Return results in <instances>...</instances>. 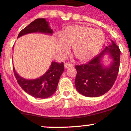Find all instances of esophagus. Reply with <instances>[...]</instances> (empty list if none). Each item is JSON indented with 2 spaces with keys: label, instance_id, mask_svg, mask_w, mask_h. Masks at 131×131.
I'll use <instances>...</instances> for the list:
<instances>
[{
  "label": "esophagus",
  "instance_id": "obj_1",
  "mask_svg": "<svg viewBox=\"0 0 131 131\" xmlns=\"http://www.w3.org/2000/svg\"><path fill=\"white\" fill-rule=\"evenodd\" d=\"M73 65L72 64V63H66L64 64V67L66 68V69L71 68V67H73Z\"/></svg>",
  "mask_w": 131,
  "mask_h": 131
}]
</instances>
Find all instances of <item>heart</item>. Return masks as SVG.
I'll use <instances>...</instances> for the list:
<instances>
[{
    "label": "heart",
    "mask_w": 131,
    "mask_h": 131,
    "mask_svg": "<svg viewBox=\"0 0 131 131\" xmlns=\"http://www.w3.org/2000/svg\"><path fill=\"white\" fill-rule=\"evenodd\" d=\"M105 36L102 30L89 26L73 25L68 26L58 38V50L63 56L73 47V52L80 61L91 60L97 54L105 43Z\"/></svg>",
    "instance_id": "heart-1"
}]
</instances>
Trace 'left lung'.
I'll use <instances>...</instances> for the list:
<instances>
[{"label":"left lung","instance_id":"1","mask_svg":"<svg viewBox=\"0 0 131 131\" xmlns=\"http://www.w3.org/2000/svg\"><path fill=\"white\" fill-rule=\"evenodd\" d=\"M106 48L97 56L85 64L75 66L77 75L75 85L78 92L83 95L99 97L109 91L113 85L119 73L121 51L116 43ZM110 55L113 62L109 67L103 66L101 62L103 56Z\"/></svg>","mask_w":131,"mask_h":131}]
</instances>
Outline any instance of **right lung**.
<instances>
[{
	"label": "right lung",
	"mask_w": 131,
	"mask_h": 131,
	"mask_svg": "<svg viewBox=\"0 0 131 131\" xmlns=\"http://www.w3.org/2000/svg\"><path fill=\"white\" fill-rule=\"evenodd\" d=\"M43 33L52 34L53 30L45 18H38L19 33L18 38L30 33ZM18 83L28 94L34 97L46 99L53 94L58 87L59 79L64 71L63 63L52 61L48 70L42 76L35 79H26L19 75L13 68Z\"/></svg>",
	"instance_id": "obj_1"
}]
</instances>
